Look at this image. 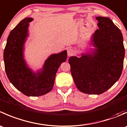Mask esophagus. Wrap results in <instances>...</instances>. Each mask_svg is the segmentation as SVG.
<instances>
[{
	"label": "esophagus",
	"instance_id": "34e87169",
	"mask_svg": "<svg viewBox=\"0 0 127 127\" xmlns=\"http://www.w3.org/2000/svg\"><path fill=\"white\" fill-rule=\"evenodd\" d=\"M67 55H68L69 56L73 55V54H74V50L71 48H69L67 50Z\"/></svg>",
	"mask_w": 127,
	"mask_h": 127
}]
</instances>
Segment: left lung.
Listing matches in <instances>:
<instances>
[{
  "instance_id": "obj_1",
  "label": "left lung",
  "mask_w": 127,
  "mask_h": 127,
  "mask_svg": "<svg viewBox=\"0 0 127 127\" xmlns=\"http://www.w3.org/2000/svg\"><path fill=\"white\" fill-rule=\"evenodd\" d=\"M92 41L96 47L92 55L69 59L77 88L87 94L99 95L110 88L120 78L124 67L125 48L120 29L107 17L98 16Z\"/></svg>"
}]
</instances>
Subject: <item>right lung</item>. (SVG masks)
<instances>
[{
    "mask_svg": "<svg viewBox=\"0 0 127 127\" xmlns=\"http://www.w3.org/2000/svg\"><path fill=\"white\" fill-rule=\"evenodd\" d=\"M32 20V18H24L10 32L3 60L6 74L13 85L25 95L39 96L52 90L58 69L67 58V52L51 55L45 62L42 72L35 74L29 69L24 62L23 52L29 23Z\"/></svg>",
    "mask_w": 127,
    "mask_h": 127,
    "instance_id": "right-lung-1",
    "label": "right lung"
}]
</instances>
